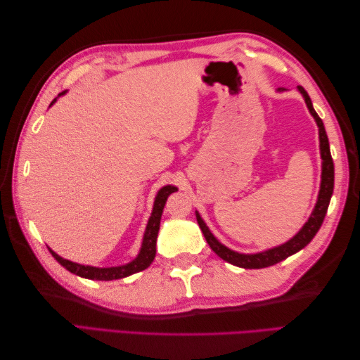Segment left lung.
<instances>
[{"label":"left lung","mask_w":360,"mask_h":360,"mask_svg":"<svg viewBox=\"0 0 360 360\" xmlns=\"http://www.w3.org/2000/svg\"><path fill=\"white\" fill-rule=\"evenodd\" d=\"M298 93L302 94L304 98V103H307L308 110L311 112V116L314 117L316 124L319 127V142H320V158H322V179H320V190H319V196H317V202L312 209V213L309 215L307 223L303 224V227L298 231L292 238L288 240L286 243L280 244V246H275L271 249H266L262 252H255V254H241V252H236L229 249L224 246L223 243H219L215 235L210 232V229L207 224L204 223V219L201 218L200 212H196V219L198 224H200L201 231L207 240L209 246L215 254L223 258L224 262L231 263L233 266L244 267V269H262V267H267L272 264H277L283 259H286L288 257L297 254L298 250H302L304 246H308L311 240L314 238L316 233L319 232L320 226H322L328 205H330L331 196H333V190H334V162L331 158V151H330V142H328V136L325 131L323 122L319 117V114L316 112L314 106H312L311 98L308 96L307 91H304L302 86H298ZM281 88H278V93H281Z\"/></svg>","instance_id":"1"}]
</instances>
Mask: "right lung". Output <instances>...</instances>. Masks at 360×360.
<instances>
[{"mask_svg": "<svg viewBox=\"0 0 360 360\" xmlns=\"http://www.w3.org/2000/svg\"><path fill=\"white\" fill-rule=\"evenodd\" d=\"M63 94H66V91L60 93L58 97ZM57 98H53L51 105L56 103ZM176 190H178V187H174V186H164L162 188H159V192L156 193V198H155V204H153V210H151V215L148 218L147 227H145L139 254H137V257L127 264L112 266V267H96V266H88V264H79V263L70 262V259H66V258H62L58 254H56V252H53L51 248H48V249L52 254V257L56 258L57 262L65 267V269H68L75 275H79V277L88 278V280H102V281L119 280V278L128 277V275H133L136 272L147 269V267L153 263V259H155V257H156V240H158L160 217H162V212H164V205L167 202V198L170 196L173 192H176Z\"/></svg>", "mask_w": 360, "mask_h": 360, "instance_id": "add662e5", "label": "right lung"}]
</instances>
